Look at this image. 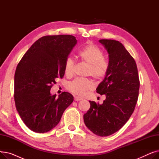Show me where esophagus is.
<instances>
[{
	"mask_svg": "<svg viewBox=\"0 0 159 159\" xmlns=\"http://www.w3.org/2000/svg\"><path fill=\"white\" fill-rule=\"evenodd\" d=\"M74 99H75V101H81V100H82L83 98H81V97H78V96H75V98H74Z\"/></svg>",
	"mask_w": 159,
	"mask_h": 159,
	"instance_id": "esophagus-1",
	"label": "esophagus"
}]
</instances>
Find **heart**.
<instances>
[{
  "label": "heart",
  "mask_w": 159,
  "mask_h": 159,
  "mask_svg": "<svg viewBox=\"0 0 159 159\" xmlns=\"http://www.w3.org/2000/svg\"><path fill=\"white\" fill-rule=\"evenodd\" d=\"M80 59L88 64L86 75H91L97 80L102 79L109 70V62L104 57L102 50L93 43H88L79 52ZM75 62L71 57L66 59L64 72L67 76H71L73 73ZM93 82L88 78H77L67 84V89L79 96L86 95L93 89Z\"/></svg>",
  "instance_id": "1"
}]
</instances>
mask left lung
Listing matches in <instances>:
<instances>
[{
    "label": "left lung",
    "instance_id": "1",
    "mask_svg": "<svg viewBox=\"0 0 159 159\" xmlns=\"http://www.w3.org/2000/svg\"><path fill=\"white\" fill-rule=\"evenodd\" d=\"M109 54V70L97 88L106 100L100 105L89 101L84 115L87 128L94 134L107 137L119 131L130 118L139 97L140 81L134 58L117 40L101 39Z\"/></svg>",
    "mask_w": 159,
    "mask_h": 159
}]
</instances>
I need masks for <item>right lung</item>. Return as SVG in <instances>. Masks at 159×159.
I'll use <instances>...</instances> for the list:
<instances>
[{"instance_id": "1", "label": "right lung", "mask_w": 159, "mask_h": 159, "mask_svg": "<svg viewBox=\"0 0 159 159\" xmlns=\"http://www.w3.org/2000/svg\"><path fill=\"white\" fill-rule=\"evenodd\" d=\"M70 35L44 36L35 41L16 66L14 79L15 106L26 126L36 133H46L60 122L73 101L62 92L58 98L50 89L64 75L65 61L77 44Z\"/></svg>"}]
</instances>
